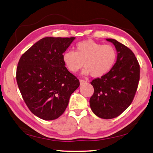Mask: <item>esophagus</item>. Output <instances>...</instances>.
I'll return each mask as SVG.
<instances>
[{"label": "esophagus", "mask_w": 153, "mask_h": 153, "mask_svg": "<svg viewBox=\"0 0 153 153\" xmlns=\"http://www.w3.org/2000/svg\"><path fill=\"white\" fill-rule=\"evenodd\" d=\"M79 82H80V84L82 85V84H86V83H87V81H86V80H84V79H79Z\"/></svg>", "instance_id": "obj_1"}]
</instances>
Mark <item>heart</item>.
Wrapping results in <instances>:
<instances>
[{
  "instance_id": "1",
  "label": "heart",
  "mask_w": 153,
  "mask_h": 153,
  "mask_svg": "<svg viewBox=\"0 0 153 153\" xmlns=\"http://www.w3.org/2000/svg\"><path fill=\"white\" fill-rule=\"evenodd\" d=\"M62 59L65 66L71 73H76L84 64L83 73L100 77L113 69L117 59V51L113 45L86 40L76 44L75 52H64Z\"/></svg>"
}]
</instances>
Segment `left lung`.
Masks as SVG:
<instances>
[{
	"label": "left lung",
	"mask_w": 153,
	"mask_h": 153,
	"mask_svg": "<svg viewBox=\"0 0 153 153\" xmlns=\"http://www.w3.org/2000/svg\"><path fill=\"white\" fill-rule=\"evenodd\" d=\"M117 59L112 70L90 82L94 93L90 97V108L98 117L108 120L120 115L135 97L140 80V65L128 47L114 39Z\"/></svg>",
	"instance_id": "8db88e82"
}]
</instances>
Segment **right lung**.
<instances>
[{"mask_svg": "<svg viewBox=\"0 0 153 153\" xmlns=\"http://www.w3.org/2000/svg\"><path fill=\"white\" fill-rule=\"evenodd\" d=\"M76 38L46 37L23 54L18 62L17 83L31 112L44 120L64 113L79 81L65 66L62 55Z\"/></svg>", "mask_w": 153, "mask_h": 153, "instance_id": "add662e5", "label": "right lung"}]
</instances>
